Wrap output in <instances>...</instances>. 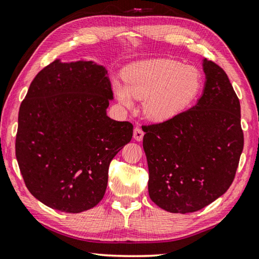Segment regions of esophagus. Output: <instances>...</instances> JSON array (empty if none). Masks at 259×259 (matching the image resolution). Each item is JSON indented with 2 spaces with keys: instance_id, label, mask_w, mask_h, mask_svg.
Listing matches in <instances>:
<instances>
[{
  "instance_id": "obj_1",
  "label": "esophagus",
  "mask_w": 259,
  "mask_h": 259,
  "mask_svg": "<svg viewBox=\"0 0 259 259\" xmlns=\"http://www.w3.org/2000/svg\"><path fill=\"white\" fill-rule=\"evenodd\" d=\"M143 136H144V132L142 131V128L140 127H135L134 132H133V138L135 141H138V142H141V141L143 140Z\"/></svg>"
}]
</instances>
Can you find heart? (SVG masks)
Segmentation results:
<instances>
[{
  "label": "heart",
  "mask_w": 259,
  "mask_h": 259,
  "mask_svg": "<svg viewBox=\"0 0 259 259\" xmlns=\"http://www.w3.org/2000/svg\"><path fill=\"white\" fill-rule=\"evenodd\" d=\"M124 81L125 85L115 84L117 99L127 108L133 106V99H143L145 117L155 123L183 113L202 87L196 67L165 58L132 64L125 72Z\"/></svg>",
  "instance_id": "obj_1"
}]
</instances>
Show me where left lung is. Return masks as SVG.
Instances as JSON below:
<instances>
[{
    "label": "left lung",
    "mask_w": 259,
    "mask_h": 259,
    "mask_svg": "<svg viewBox=\"0 0 259 259\" xmlns=\"http://www.w3.org/2000/svg\"><path fill=\"white\" fill-rule=\"evenodd\" d=\"M197 104L174 118L144 126L149 195L171 213H192L227 192L243 149L240 102L227 73L203 61Z\"/></svg>",
    "instance_id": "8db88e82"
}]
</instances>
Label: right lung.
<instances>
[{
    "instance_id": "obj_1",
    "label": "right lung",
    "mask_w": 259,
    "mask_h": 259,
    "mask_svg": "<svg viewBox=\"0 0 259 259\" xmlns=\"http://www.w3.org/2000/svg\"><path fill=\"white\" fill-rule=\"evenodd\" d=\"M111 99L107 70L92 61L55 60L36 75L19 110L16 157L38 201L66 213L101 201L110 161L133 136L130 121L107 116Z\"/></svg>"
}]
</instances>
